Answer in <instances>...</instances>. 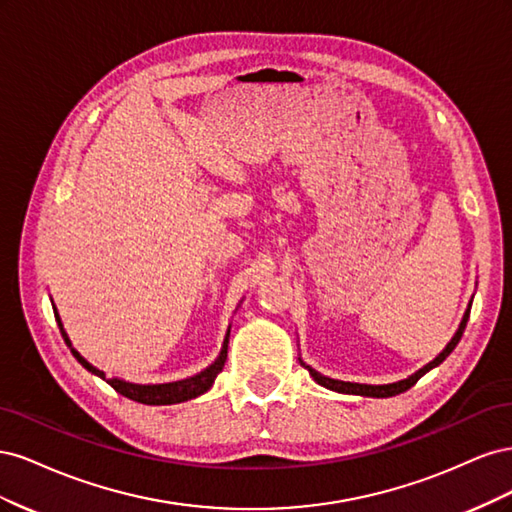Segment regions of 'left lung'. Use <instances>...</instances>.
<instances>
[{
    "label": "left lung",
    "instance_id": "obj_1",
    "mask_svg": "<svg viewBox=\"0 0 512 512\" xmlns=\"http://www.w3.org/2000/svg\"><path fill=\"white\" fill-rule=\"evenodd\" d=\"M472 307V305H470ZM468 318H470V309L466 312V316H463V320H461V324H459V331L455 333V337L451 339V342H448V346L436 356V359H433L429 365H425L423 369H418L414 376H410L408 380H401V382H395V384H380V386H371V384H356V382H342V380H333V378H327V376H322V374H318L316 369H312V367H307L309 369V374H312V378L318 382V384H322V386H327V389H331V391H337V393H346V395H363V397H393V395H399V393H404V391H408L410 386H414L418 380H421L429 369H433V367H438L448 354H451L453 350H455V346L459 344V339H461V335H463V331H466V324H468Z\"/></svg>",
    "mask_w": 512,
    "mask_h": 512
}]
</instances>
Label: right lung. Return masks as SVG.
I'll return each instance as SVG.
<instances>
[{
    "mask_svg": "<svg viewBox=\"0 0 512 512\" xmlns=\"http://www.w3.org/2000/svg\"><path fill=\"white\" fill-rule=\"evenodd\" d=\"M64 337H66V333H64ZM66 342H68V337H66ZM68 346H70V342H68ZM72 354L76 356V361H79L85 369H89L91 374H96L102 380H106L123 397H128L132 401H138V404H145V406H170V404H181V401L194 399V397L203 395V393H207L211 389L213 380L218 378V374H220L224 363H226L228 335L224 339V346H222V352L218 356V361H215L211 367H207L205 371H200L198 376L185 378V380H179V382H168V384H147L145 386V384H130V382L117 380V378H106L104 371L96 369L94 365H89L74 348H72Z\"/></svg>",
    "mask_w": 512,
    "mask_h": 512,
    "instance_id": "add662e5",
    "label": "right lung"
}]
</instances>
